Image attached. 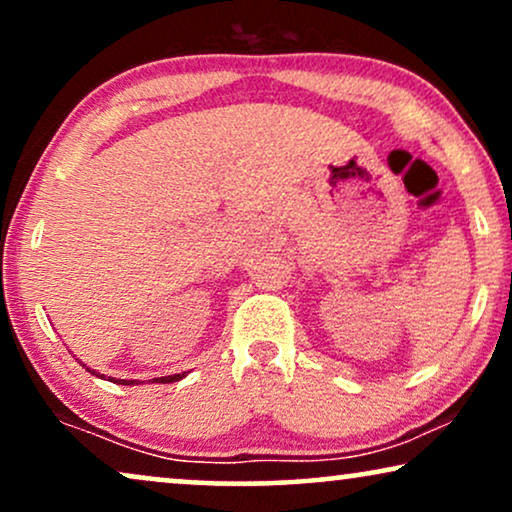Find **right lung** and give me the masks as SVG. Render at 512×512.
Segmentation results:
<instances>
[{"label": "right lung", "instance_id": "1", "mask_svg": "<svg viewBox=\"0 0 512 512\" xmlns=\"http://www.w3.org/2000/svg\"><path fill=\"white\" fill-rule=\"evenodd\" d=\"M80 364H82V361H80ZM84 368H87V366H84ZM87 371L96 375V378H103V375L99 371H94V368H87ZM181 378H186V371L184 373H174V375H163V378H153L151 383H163L165 385V383H177V380H181ZM108 380H111V383H118V385H139V380H120V378L118 380L108 378Z\"/></svg>", "mask_w": 512, "mask_h": 512}]
</instances>
